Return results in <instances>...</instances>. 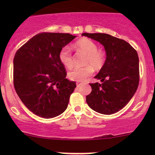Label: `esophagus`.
Listing matches in <instances>:
<instances>
[{
  "label": "esophagus",
  "mask_w": 155,
  "mask_h": 155,
  "mask_svg": "<svg viewBox=\"0 0 155 155\" xmlns=\"http://www.w3.org/2000/svg\"><path fill=\"white\" fill-rule=\"evenodd\" d=\"M82 84H83L82 83H80V82L76 83V86H77V87H81Z\"/></svg>",
  "instance_id": "34e87169"
}]
</instances>
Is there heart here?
<instances>
[{
  "instance_id": "b5f03b06",
  "label": "heart",
  "mask_w": 155,
  "mask_h": 155,
  "mask_svg": "<svg viewBox=\"0 0 155 155\" xmlns=\"http://www.w3.org/2000/svg\"><path fill=\"white\" fill-rule=\"evenodd\" d=\"M75 48L77 50L82 51L86 54L84 64H88L81 68H74L68 74V78L72 81H84L89 76L93 74V68L100 69L105 63V54L100 49H97V46L95 42L89 38L80 39L75 44ZM59 59L64 66L71 68L73 60L71 51L70 47L65 46L62 48L59 53Z\"/></svg>"
}]
</instances>
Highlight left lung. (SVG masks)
Returning a JSON list of instances; mask_svg holds the SVG:
<instances>
[{"label": "left lung", "instance_id": "1", "mask_svg": "<svg viewBox=\"0 0 155 155\" xmlns=\"http://www.w3.org/2000/svg\"><path fill=\"white\" fill-rule=\"evenodd\" d=\"M81 35L97 41L104 47L106 59L95 79L101 84H90L92 92L86 101L92 110L103 114L117 113L136 93L139 83V60L137 51L122 39L106 33Z\"/></svg>", "mask_w": 155, "mask_h": 155}]
</instances>
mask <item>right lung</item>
Here are the masks:
<instances>
[{
    "label": "right lung",
    "mask_w": 155,
    "mask_h": 155,
    "mask_svg": "<svg viewBox=\"0 0 155 155\" xmlns=\"http://www.w3.org/2000/svg\"><path fill=\"white\" fill-rule=\"evenodd\" d=\"M76 37L69 33H39L16 52L14 86L25 106L37 116L53 118L68 107L76 85L65 78L59 53Z\"/></svg>",
    "instance_id": "add662e5"
}]
</instances>
